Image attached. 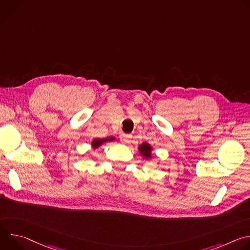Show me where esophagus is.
<instances>
[{
    "label": "esophagus",
    "mask_w": 250,
    "mask_h": 250,
    "mask_svg": "<svg viewBox=\"0 0 250 250\" xmlns=\"http://www.w3.org/2000/svg\"><path fill=\"white\" fill-rule=\"evenodd\" d=\"M132 137V135L131 134H128V133H123L122 135H121V141H122V144H124V145H126V144H128L129 142V140H130V138Z\"/></svg>",
    "instance_id": "esophagus-1"
}]
</instances>
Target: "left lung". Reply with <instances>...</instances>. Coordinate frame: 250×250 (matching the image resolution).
Listing matches in <instances>:
<instances>
[{
    "instance_id": "obj_1",
    "label": "left lung",
    "mask_w": 250,
    "mask_h": 250,
    "mask_svg": "<svg viewBox=\"0 0 250 250\" xmlns=\"http://www.w3.org/2000/svg\"><path fill=\"white\" fill-rule=\"evenodd\" d=\"M139 150H140V153L146 156V157H150V152H151V146L147 144H142L140 146H139Z\"/></svg>"
}]
</instances>
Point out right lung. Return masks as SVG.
Instances as JSON below:
<instances>
[{"mask_svg": "<svg viewBox=\"0 0 250 250\" xmlns=\"http://www.w3.org/2000/svg\"><path fill=\"white\" fill-rule=\"evenodd\" d=\"M114 138L113 137H109V138H104V139H94L93 140V142H92V146L94 147V148H97V147H99L103 142H105V141H110V140H113Z\"/></svg>", "mask_w": 250, "mask_h": 250, "instance_id": "add662e5", "label": "right lung"}]
</instances>
